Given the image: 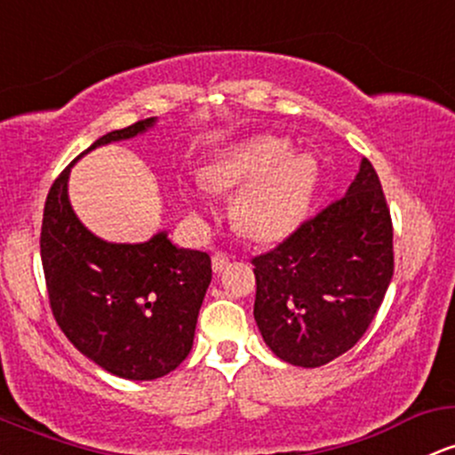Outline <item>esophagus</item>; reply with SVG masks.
Wrapping results in <instances>:
<instances>
[{"label":"esophagus","instance_id":"obj_1","mask_svg":"<svg viewBox=\"0 0 455 455\" xmlns=\"http://www.w3.org/2000/svg\"><path fill=\"white\" fill-rule=\"evenodd\" d=\"M212 266H213V272H222L224 267L228 266V254L227 252H216L212 257Z\"/></svg>","mask_w":455,"mask_h":455}]
</instances>
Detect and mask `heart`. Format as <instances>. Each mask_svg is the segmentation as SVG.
Returning <instances> with one entry per match:
<instances>
[{
	"label": "heart",
	"mask_w": 455,
	"mask_h": 455,
	"mask_svg": "<svg viewBox=\"0 0 455 455\" xmlns=\"http://www.w3.org/2000/svg\"><path fill=\"white\" fill-rule=\"evenodd\" d=\"M291 153L289 140L259 136L228 148L209 166V188L224 194L239 192L233 203V220L243 235L259 242L276 239L307 212L319 168L311 155ZM209 188L186 183V201L207 212L212 209Z\"/></svg>",
	"instance_id": "b5f03b06"
}]
</instances>
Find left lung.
<instances>
[{
    "label": "left lung",
    "instance_id": "1",
    "mask_svg": "<svg viewBox=\"0 0 455 455\" xmlns=\"http://www.w3.org/2000/svg\"><path fill=\"white\" fill-rule=\"evenodd\" d=\"M254 319L267 347L322 367L367 332L393 278V222L371 162L341 198L252 259Z\"/></svg>",
    "mask_w": 455,
    "mask_h": 455
}]
</instances>
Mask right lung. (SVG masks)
Wrapping results in <instances>:
<instances>
[{"label": "right lung", "instance_id": "1", "mask_svg": "<svg viewBox=\"0 0 455 455\" xmlns=\"http://www.w3.org/2000/svg\"><path fill=\"white\" fill-rule=\"evenodd\" d=\"M153 124L155 118H147L109 132L88 151ZM75 162L53 181L43 213L41 259L53 317L84 356L114 376H166L192 349L212 259L174 246L166 231L144 243H109L92 235L68 203Z\"/></svg>", "mask_w": 455, "mask_h": 455}]
</instances>
